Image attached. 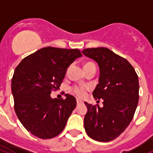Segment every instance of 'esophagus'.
Masks as SVG:
<instances>
[{"instance_id":"34e87169","label":"esophagus","mask_w":153,"mask_h":153,"mask_svg":"<svg viewBox=\"0 0 153 153\" xmlns=\"http://www.w3.org/2000/svg\"><path fill=\"white\" fill-rule=\"evenodd\" d=\"M82 103V102L81 100H79V99H77V105H80Z\"/></svg>"}]
</instances>
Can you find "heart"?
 Returning a JSON list of instances; mask_svg holds the SVG:
<instances>
[{"mask_svg":"<svg viewBox=\"0 0 153 153\" xmlns=\"http://www.w3.org/2000/svg\"><path fill=\"white\" fill-rule=\"evenodd\" d=\"M89 67H95V65L93 62H88L84 65V69L89 68ZM89 90V87L85 85H76L72 86L71 88V91L79 98H84L86 95V93Z\"/></svg>","mask_w":153,"mask_h":153,"instance_id":"obj_1","label":"heart"}]
</instances>
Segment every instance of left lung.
<instances>
[{
  "label": "left lung",
  "mask_w": 153,
  "mask_h": 153,
  "mask_svg": "<svg viewBox=\"0 0 153 153\" xmlns=\"http://www.w3.org/2000/svg\"><path fill=\"white\" fill-rule=\"evenodd\" d=\"M82 52L99 66L93 96L95 100H103V107L85 102L84 128L92 139L108 142L123 133L133 119L139 100L138 76L128 60L106 48H86Z\"/></svg>",
  "instance_id": "left-lung-1"
}]
</instances>
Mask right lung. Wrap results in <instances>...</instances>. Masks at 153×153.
Returning <instances> with one entry per match:
<instances>
[{
    "label": "right lung",
    "mask_w": 153,
    "mask_h": 153,
    "mask_svg": "<svg viewBox=\"0 0 153 153\" xmlns=\"http://www.w3.org/2000/svg\"><path fill=\"white\" fill-rule=\"evenodd\" d=\"M82 56L78 49L47 47L25 57L12 79L14 109L28 132L41 139H50L64 129L76 107L74 96L51 98L59 88L67 67Z\"/></svg>",
    "instance_id": "right-lung-1"
}]
</instances>
